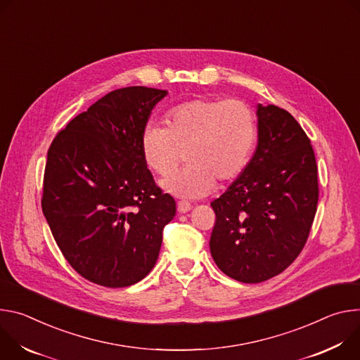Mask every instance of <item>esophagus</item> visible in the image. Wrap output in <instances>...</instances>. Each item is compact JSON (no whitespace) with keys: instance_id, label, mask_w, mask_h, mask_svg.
<instances>
[{"instance_id":"esophagus-1","label":"esophagus","mask_w":360,"mask_h":360,"mask_svg":"<svg viewBox=\"0 0 360 360\" xmlns=\"http://www.w3.org/2000/svg\"><path fill=\"white\" fill-rule=\"evenodd\" d=\"M190 209H191V205L188 202H179L177 203V212L179 213H187V212H190Z\"/></svg>"}]
</instances>
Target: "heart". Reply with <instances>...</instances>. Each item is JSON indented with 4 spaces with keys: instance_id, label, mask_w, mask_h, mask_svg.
Returning <instances> with one entry per match:
<instances>
[{
    "instance_id": "heart-1",
    "label": "heart",
    "mask_w": 360,
    "mask_h": 360,
    "mask_svg": "<svg viewBox=\"0 0 360 360\" xmlns=\"http://www.w3.org/2000/svg\"><path fill=\"white\" fill-rule=\"evenodd\" d=\"M166 122L167 127L147 123L140 139L144 163L162 177L173 174L186 155L187 167L162 183L166 191L180 198H200L213 191L216 179L231 181L249 166L257 123L248 104L193 98L174 105Z\"/></svg>"
}]
</instances>
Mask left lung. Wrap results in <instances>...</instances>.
I'll list each match as a JSON object with an SVG mask.
<instances>
[{"mask_svg":"<svg viewBox=\"0 0 360 360\" xmlns=\"http://www.w3.org/2000/svg\"><path fill=\"white\" fill-rule=\"evenodd\" d=\"M257 147L246 170L212 202L210 252L234 281L260 283L300 255L317 210V166L309 137L286 110L257 105Z\"/></svg>","mask_w":360,"mask_h":360,"instance_id":"left-lung-1","label":"left lung"}]
</instances>
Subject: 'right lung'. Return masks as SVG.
<instances>
[{"instance_id": "right-lung-1", "label": "right lung", "mask_w": 360, "mask_h": 360, "mask_svg": "<svg viewBox=\"0 0 360 360\" xmlns=\"http://www.w3.org/2000/svg\"><path fill=\"white\" fill-rule=\"evenodd\" d=\"M166 90H114L53 140L41 207L63 256L87 281L127 288L154 267L174 198L157 187L140 139Z\"/></svg>"}]
</instances>
